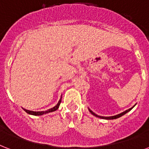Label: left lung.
Segmentation results:
<instances>
[{"mask_svg": "<svg viewBox=\"0 0 149 149\" xmlns=\"http://www.w3.org/2000/svg\"><path fill=\"white\" fill-rule=\"evenodd\" d=\"M131 109H132V108H131ZM131 109H129L128 110H126V111H124V112H122V113H120V114H118V115H116V116H109V117H105V116H100L96 115V114H95V113H94V112H93L91 109H89V111L91 112V114H93V115L95 116H97V117L102 118V119H105V120H114V119L119 118V117H120V116H122L123 115L126 114L127 112H128L129 111H130V110H131Z\"/></svg>", "mask_w": 149, "mask_h": 149, "instance_id": "obj_1", "label": "left lung"}]
</instances>
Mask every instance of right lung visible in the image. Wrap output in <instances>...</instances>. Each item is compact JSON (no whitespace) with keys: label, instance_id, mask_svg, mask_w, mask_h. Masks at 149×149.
Segmentation results:
<instances>
[{"label":"right lung","instance_id":"add662e5","mask_svg":"<svg viewBox=\"0 0 149 149\" xmlns=\"http://www.w3.org/2000/svg\"><path fill=\"white\" fill-rule=\"evenodd\" d=\"M60 103H61V100H60L59 102H58V103L54 107H53L52 109H50L47 110V111H45V112H44H44H33V111H29V110H26V109H23L25 110V112H27L28 114H30V115L41 116L43 115V114H45V113H48V112H54V111H56V110L58 109V107H59Z\"/></svg>","mask_w":149,"mask_h":149}]
</instances>
